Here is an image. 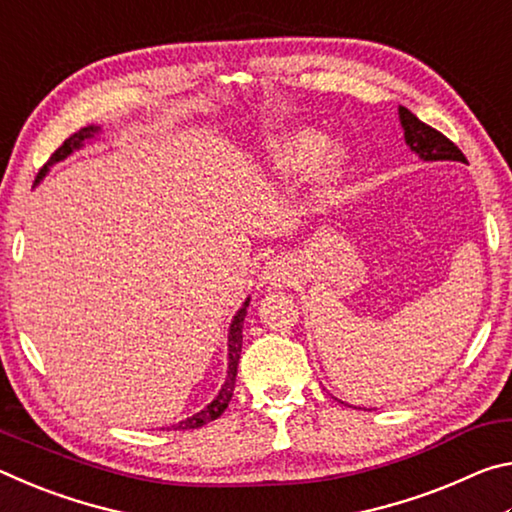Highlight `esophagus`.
<instances>
[{"mask_svg":"<svg viewBox=\"0 0 512 512\" xmlns=\"http://www.w3.org/2000/svg\"><path fill=\"white\" fill-rule=\"evenodd\" d=\"M293 277H296V268L289 262L287 257H275L271 262H266L264 273H262V284L268 289L282 287V284H289Z\"/></svg>","mask_w":512,"mask_h":512,"instance_id":"34e87169","label":"esophagus"}]
</instances>
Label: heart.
Returning a JSON list of instances; mask_svg holds the SVG:
<instances>
[{"label":"heart","mask_w":512,"mask_h":512,"mask_svg":"<svg viewBox=\"0 0 512 512\" xmlns=\"http://www.w3.org/2000/svg\"><path fill=\"white\" fill-rule=\"evenodd\" d=\"M268 158L280 176H298L311 167V187L323 194L345 169L350 149L343 140L325 144V135L314 128H293L277 135L268 144Z\"/></svg>","instance_id":"b5f03b06"}]
</instances>
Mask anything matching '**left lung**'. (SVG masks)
Listing matches in <instances>:
<instances>
[{"mask_svg": "<svg viewBox=\"0 0 512 512\" xmlns=\"http://www.w3.org/2000/svg\"><path fill=\"white\" fill-rule=\"evenodd\" d=\"M400 115V124L404 131V142L409 149L418 155L422 162H438V160H452V162H465V155L454 142H449L443 133L431 128L413 115L409 108H397ZM350 406V404H348Z\"/></svg>", "mask_w": 512, "mask_h": 512, "instance_id": "left-lung-1", "label": "left lung"}]
</instances>
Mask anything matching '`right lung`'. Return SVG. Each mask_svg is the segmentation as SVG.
<instances>
[{
    "mask_svg": "<svg viewBox=\"0 0 512 512\" xmlns=\"http://www.w3.org/2000/svg\"><path fill=\"white\" fill-rule=\"evenodd\" d=\"M101 135V126H85L81 128L79 133H74L69 140H65V144L60 146V149L51 155V160L42 167V171L38 173V180L36 183H40L42 178L47 176L49 167H54V164H58L60 160H65L72 155L74 151H79L85 146V142H92L94 137ZM248 305H250V298L244 300V305L239 307V311L235 316H232V323H230V329H228V375H225V381L221 386L219 395L214 397V400L205 406V409H201L194 415H189V418L180 420L178 424H173V429H198L203 427V424L212 422L219 418V415L228 409V404L232 400V391H235V381H237V366H239V357H241V343H244V320H246V314H248Z\"/></svg>",
    "mask_w": 512,
    "mask_h": 512,
    "instance_id": "1",
    "label": "right lung"
}]
</instances>
